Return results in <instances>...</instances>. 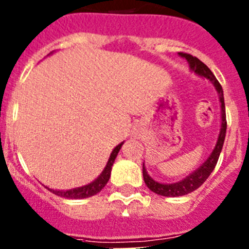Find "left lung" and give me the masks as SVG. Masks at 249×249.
I'll use <instances>...</instances> for the list:
<instances>
[{
    "label": "left lung",
    "mask_w": 249,
    "mask_h": 249,
    "mask_svg": "<svg viewBox=\"0 0 249 249\" xmlns=\"http://www.w3.org/2000/svg\"><path fill=\"white\" fill-rule=\"evenodd\" d=\"M179 56L184 57L190 63L191 70L196 72L199 76H203L211 81L214 85L215 89L219 93V100H221V109H222V126L221 131H219L218 140H217V144H215L214 149L211 153V156L207 158V160L199 167L198 169H196L192 175L186 177L182 181L177 182V183H171V184H164L160 183V182L153 181L146 172V168L143 166V179L144 183L147 184L149 190L152 192L157 193L160 196H166V197H179V196L188 195V193L196 191L198 187H201L204 183L207 178L210 177L212 171L214 169L215 164L218 162L219 155H221L222 147H223L224 137H226V129H227V120H226V107H224V97H223V89H222L221 83L218 80L215 78L214 74L212 73L210 68L207 67L202 61H199L197 57H193L190 53H183L179 52Z\"/></svg>",
    "instance_id": "8db88e82"
}]
</instances>
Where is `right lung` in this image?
I'll use <instances>...</instances> for the list:
<instances>
[{
  "label": "right lung",
  "mask_w": 249,
  "mask_h": 249,
  "mask_svg": "<svg viewBox=\"0 0 249 249\" xmlns=\"http://www.w3.org/2000/svg\"><path fill=\"white\" fill-rule=\"evenodd\" d=\"M122 143H120L118 146H116L112 151L111 156H109V160L106 164L105 169L102 171L98 178H96L92 183L87 184V186L80 187V188H74V190H67V191H54V190H48L51 192H53L54 195L59 196V197H63V198H70V199H78V198H87V197H91V196L97 195L98 192H101L103 187L107 184L109 177H111V169L112 166H113V162L117 157L118 152H120L121 147H122Z\"/></svg>",
  "instance_id": "right-lung-1"
}]
</instances>
